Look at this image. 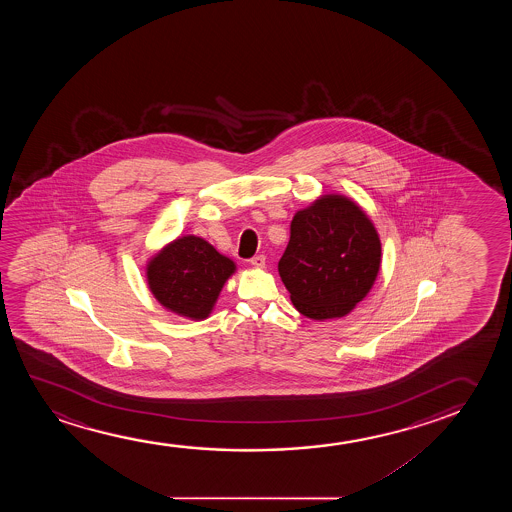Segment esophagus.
<instances>
[{"instance_id": "obj_1", "label": "esophagus", "mask_w": 512, "mask_h": 512, "mask_svg": "<svg viewBox=\"0 0 512 512\" xmlns=\"http://www.w3.org/2000/svg\"><path fill=\"white\" fill-rule=\"evenodd\" d=\"M250 264H252L253 267H257V269H262V267H266V257H264V255H257V257H253V259L250 260Z\"/></svg>"}]
</instances>
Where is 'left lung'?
I'll use <instances>...</instances> for the list:
<instances>
[{"label": "left lung", "instance_id": "obj_1", "mask_svg": "<svg viewBox=\"0 0 512 512\" xmlns=\"http://www.w3.org/2000/svg\"><path fill=\"white\" fill-rule=\"evenodd\" d=\"M379 266L381 241L371 218L350 197L327 194L295 213L278 271L297 311L323 322L364 301Z\"/></svg>", "mask_w": 512, "mask_h": 512}]
</instances>
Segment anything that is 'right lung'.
<instances>
[{
  "label": "right lung",
  "instance_id": "1",
  "mask_svg": "<svg viewBox=\"0 0 512 512\" xmlns=\"http://www.w3.org/2000/svg\"><path fill=\"white\" fill-rule=\"evenodd\" d=\"M234 273V260L218 253L206 239L189 234L171 241L148 260L147 283L155 299L171 313L204 320Z\"/></svg>",
  "mask_w": 512,
  "mask_h": 512
}]
</instances>
